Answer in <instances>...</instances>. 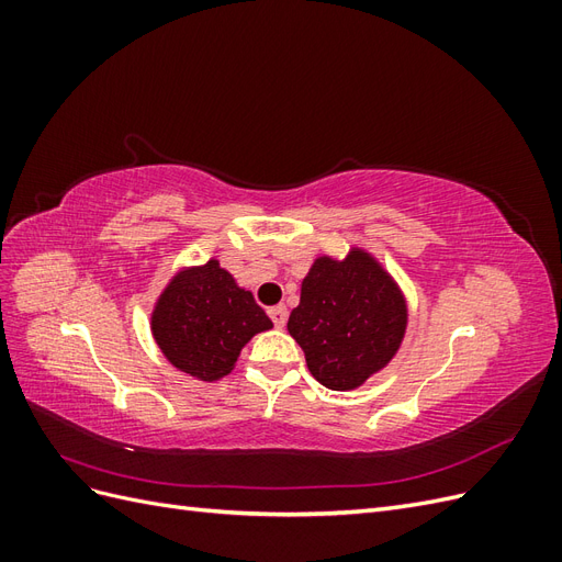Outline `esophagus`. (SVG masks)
Segmentation results:
<instances>
[{
	"mask_svg": "<svg viewBox=\"0 0 562 562\" xmlns=\"http://www.w3.org/2000/svg\"><path fill=\"white\" fill-rule=\"evenodd\" d=\"M269 318L274 321L277 328H283L285 321H288V310L283 307V304H279V307H271V310H269Z\"/></svg>",
	"mask_w": 562,
	"mask_h": 562,
	"instance_id": "esophagus-1",
	"label": "esophagus"
}]
</instances>
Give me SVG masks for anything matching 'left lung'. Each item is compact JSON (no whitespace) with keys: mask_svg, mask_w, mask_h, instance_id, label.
<instances>
[{"mask_svg":"<svg viewBox=\"0 0 562 562\" xmlns=\"http://www.w3.org/2000/svg\"><path fill=\"white\" fill-rule=\"evenodd\" d=\"M405 323L396 283L368 252L351 250L342 262L318 258L312 265L288 333L323 386L347 391L394 359Z\"/></svg>","mask_w":562,"mask_h":562,"instance_id":"left-lung-1","label":"left lung"}]
</instances>
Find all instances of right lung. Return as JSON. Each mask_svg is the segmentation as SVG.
<instances>
[{
    "label": "right lung",
    "mask_w": 562,
    "mask_h": 562,
    "mask_svg": "<svg viewBox=\"0 0 562 562\" xmlns=\"http://www.w3.org/2000/svg\"><path fill=\"white\" fill-rule=\"evenodd\" d=\"M269 328L252 293L217 260L176 274L151 312V335L166 359L203 382L225 378L248 339Z\"/></svg>",
    "instance_id": "add662e5"
}]
</instances>
